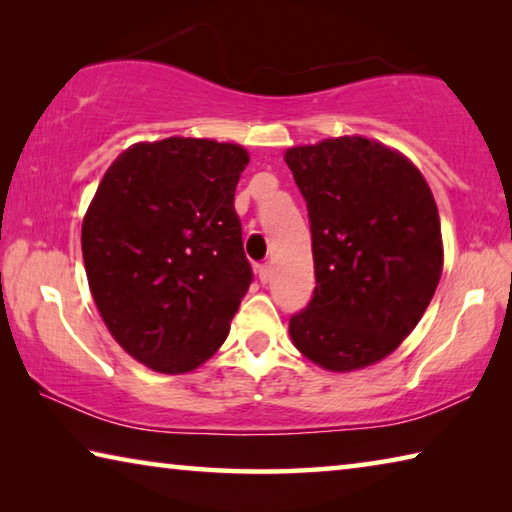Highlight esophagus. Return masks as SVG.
Masks as SVG:
<instances>
[{"label": "esophagus", "mask_w": 512, "mask_h": 512, "mask_svg": "<svg viewBox=\"0 0 512 512\" xmlns=\"http://www.w3.org/2000/svg\"><path fill=\"white\" fill-rule=\"evenodd\" d=\"M256 274H258V279H261V283H267V281H270V276H272V265L270 263L256 265Z\"/></svg>", "instance_id": "obj_1"}]
</instances>
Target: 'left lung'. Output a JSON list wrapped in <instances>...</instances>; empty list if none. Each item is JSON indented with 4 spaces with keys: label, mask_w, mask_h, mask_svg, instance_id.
<instances>
[{
    "label": "left lung",
    "mask_w": 512,
    "mask_h": 512,
    "mask_svg": "<svg viewBox=\"0 0 512 512\" xmlns=\"http://www.w3.org/2000/svg\"><path fill=\"white\" fill-rule=\"evenodd\" d=\"M285 161L308 204L317 279L290 337L328 371L364 369L396 351L434 297V195L407 157L364 137L290 148Z\"/></svg>",
    "instance_id": "8db88e82"
}]
</instances>
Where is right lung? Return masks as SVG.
<instances>
[{
	"mask_svg": "<svg viewBox=\"0 0 512 512\" xmlns=\"http://www.w3.org/2000/svg\"><path fill=\"white\" fill-rule=\"evenodd\" d=\"M236 143H134L107 168L83 220L89 290L112 337L159 373L218 351L254 279L233 195Z\"/></svg>",
	"mask_w": 512,
	"mask_h": 512,
	"instance_id": "right-lung-1",
	"label": "right lung"
}]
</instances>
